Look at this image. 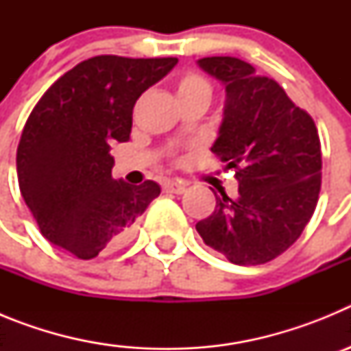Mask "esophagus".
<instances>
[{"label":"esophagus","mask_w":351,"mask_h":351,"mask_svg":"<svg viewBox=\"0 0 351 351\" xmlns=\"http://www.w3.org/2000/svg\"><path fill=\"white\" fill-rule=\"evenodd\" d=\"M186 186H188V182L179 181V179H169V181L163 182V190H165L167 193L181 195L186 191Z\"/></svg>","instance_id":"obj_1"}]
</instances>
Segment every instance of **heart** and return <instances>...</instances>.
I'll return each instance as SVG.
<instances>
[{"label":"heart","instance_id":"heart-1","mask_svg":"<svg viewBox=\"0 0 351 351\" xmlns=\"http://www.w3.org/2000/svg\"><path fill=\"white\" fill-rule=\"evenodd\" d=\"M179 98H190V96H209L210 98V84L206 77L197 71H188L179 79L178 82Z\"/></svg>","mask_w":351,"mask_h":351}]
</instances>
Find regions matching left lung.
I'll use <instances>...</instances> for the list:
<instances>
[{"label":"left lung","mask_w":351,"mask_h":351,"mask_svg":"<svg viewBox=\"0 0 351 351\" xmlns=\"http://www.w3.org/2000/svg\"><path fill=\"white\" fill-rule=\"evenodd\" d=\"M225 84L223 121L213 151L235 169L239 193L216 197L197 223L204 243L237 265L267 263L287 251L315 213L322 186V147L315 121L269 77L230 56L198 60Z\"/></svg>","instance_id":"left-lung-1"}]
</instances>
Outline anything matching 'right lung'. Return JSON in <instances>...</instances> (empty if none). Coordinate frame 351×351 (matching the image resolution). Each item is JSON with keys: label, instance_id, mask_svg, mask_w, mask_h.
<instances>
[{"label": "right lung", "instance_id": "add662e5", "mask_svg": "<svg viewBox=\"0 0 351 351\" xmlns=\"http://www.w3.org/2000/svg\"><path fill=\"white\" fill-rule=\"evenodd\" d=\"M178 58L95 56L56 80L31 110L17 147L21 195L42 235L80 260L116 250L160 195L112 178L110 145L128 142L138 96Z\"/></svg>", "mask_w": 351, "mask_h": 351}]
</instances>
